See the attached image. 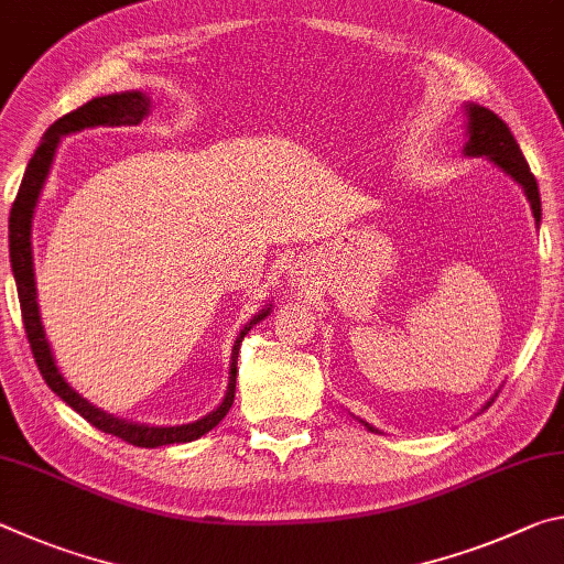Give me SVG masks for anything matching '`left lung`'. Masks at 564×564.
<instances>
[{"label":"left lung","mask_w":564,"mask_h":564,"mask_svg":"<svg viewBox=\"0 0 564 564\" xmlns=\"http://www.w3.org/2000/svg\"><path fill=\"white\" fill-rule=\"evenodd\" d=\"M463 109H465V117H467V121H465L467 123V141L463 147V154L473 156V159H480V156L488 159V161H492L495 166L502 169L510 178L518 181V184L524 191V196H528V202H530L534 226L540 228L542 204H540L538 181H534L528 161H524L520 144L514 141L512 131L508 129V123H505L498 117V113H492L490 109H485L475 101L463 104ZM490 403H492V398L482 405V410L488 408ZM360 423L366 425L370 433H378V427L368 425L366 420H360Z\"/></svg>","instance_id":"8db88e82"}]
</instances>
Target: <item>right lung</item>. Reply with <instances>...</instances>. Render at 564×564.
<instances>
[{
	"label": "right lung",
	"instance_id": "add662e5",
	"mask_svg": "<svg viewBox=\"0 0 564 564\" xmlns=\"http://www.w3.org/2000/svg\"><path fill=\"white\" fill-rule=\"evenodd\" d=\"M149 113H151L149 94L141 89H131V91L107 94V97L91 99L84 104V107L64 113L62 119H56L52 127L44 131L42 144L34 151L30 164H26L22 186H19L12 212H9V261H12V273H14L17 293H19V305H22L26 338H30L34 360L42 370L46 386H50L66 405L74 408L84 420H89L94 427H99L101 433L117 435L121 441H127L137 447H164V445L198 441V437L206 435L208 431H214V427L226 417L236 395L238 348H241L246 333L251 330L256 323H261L265 316H271L273 305L265 303L236 336L234 350H231V368H228L226 395L221 403L212 410V413H206L204 417H198L194 423H186V425L133 423V420L117 417L107 413V410L89 403V400L82 393H76L69 380L62 376L42 326V313H40V301H36V281H34V253H32L34 212H36V204H40L46 176H50L52 171L59 141L64 137H69V133L94 129V127H137V123H141L149 117Z\"/></svg>",
	"mask_w": 564,
	"mask_h": 564
}]
</instances>
